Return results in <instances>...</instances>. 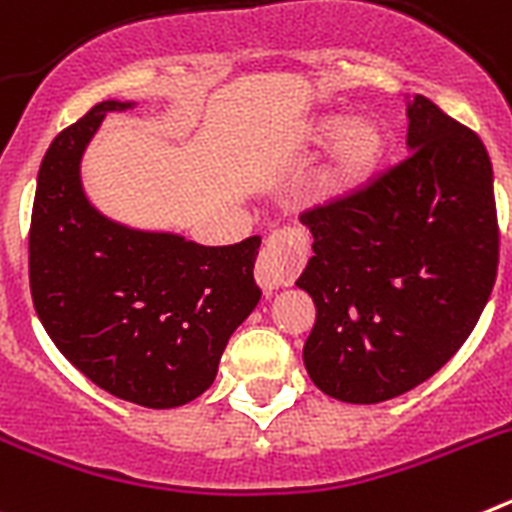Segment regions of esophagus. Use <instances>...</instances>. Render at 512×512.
I'll return each instance as SVG.
<instances>
[{
    "label": "esophagus",
    "instance_id": "34e87169",
    "mask_svg": "<svg viewBox=\"0 0 512 512\" xmlns=\"http://www.w3.org/2000/svg\"><path fill=\"white\" fill-rule=\"evenodd\" d=\"M307 261V238L302 230L284 228L266 238L256 261V282L264 292H274L300 277Z\"/></svg>",
    "mask_w": 512,
    "mask_h": 512
}]
</instances>
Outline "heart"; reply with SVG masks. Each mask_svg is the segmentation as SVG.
Returning <instances> with one entry per match:
<instances>
[{
	"label": "heart",
	"instance_id": "heart-1",
	"mask_svg": "<svg viewBox=\"0 0 512 512\" xmlns=\"http://www.w3.org/2000/svg\"><path fill=\"white\" fill-rule=\"evenodd\" d=\"M307 146H330L325 164L312 182L320 202L341 200L359 189L382 164L387 153V135L372 120H348L346 115H323L310 122L305 133Z\"/></svg>",
	"mask_w": 512,
	"mask_h": 512
}]
</instances>
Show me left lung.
<instances>
[{
	"instance_id": "left-lung-1",
	"label": "left lung",
	"mask_w": 512,
	"mask_h": 512,
	"mask_svg": "<svg viewBox=\"0 0 512 512\" xmlns=\"http://www.w3.org/2000/svg\"><path fill=\"white\" fill-rule=\"evenodd\" d=\"M408 117L405 161L300 215L315 256L297 287L318 310L302 359L318 390L354 405L431 379L469 338L497 277L485 143L420 94Z\"/></svg>"
}]
</instances>
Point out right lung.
I'll return each instance as SVG.
<instances>
[{"instance_id": "right-lung-1", "label": "right lung", "mask_w": 512, "mask_h": 512, "mask_svg": "<svg viewBox=\"0 0 512 512\" xmlns=\"http://www.w3.org/2000/svg\"><path fill=\"white\" fill-rule=\"evenodd\" d=\"M94 104L56 135L38 171L30 220V292L40 323L104 392L143 408L187 405L215 382L228 338L259 305L261 238L200 246L99 215L79 164L104 115Z\"/></svg>"}]
</instances>
